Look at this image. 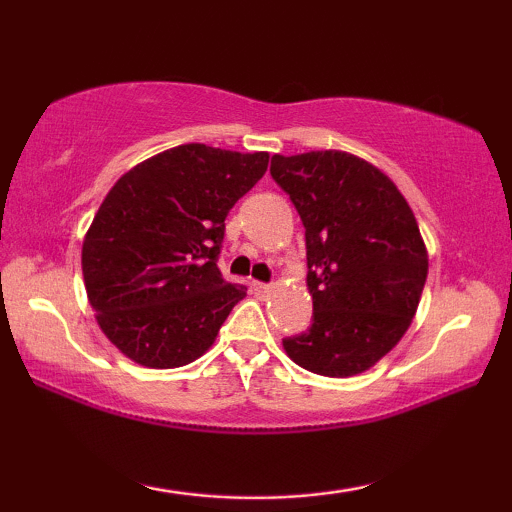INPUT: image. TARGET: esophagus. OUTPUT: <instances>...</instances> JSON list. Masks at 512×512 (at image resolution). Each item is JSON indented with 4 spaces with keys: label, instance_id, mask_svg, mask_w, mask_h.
Returning a JSON list of instances; mask_svg holds the SVG:
<instances>
[{
    "label": "esophagus",
    "instance_id": "34e87169",
    "mask_svg": "<svg viewBox=\"0 0 512 512\" xmlns=\"http://www.w3.org/2000/svg\"><path fill=\"white\" fill-rule=\"evenodd\" d=\"M251 291H254V293H268V291H270V284H265V282H251Z\"/></svg>",
    "mask_w": 512,
    "mask_h": 512
}]
</instances>
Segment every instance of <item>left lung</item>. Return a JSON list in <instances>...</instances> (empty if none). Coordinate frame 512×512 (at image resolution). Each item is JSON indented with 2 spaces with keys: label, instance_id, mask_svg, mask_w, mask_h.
<instances>
[{
  "label": "left lung",
  "instance_id": "obj_1",
  "mask_svg": "<svg viewBox=\"0 0 512 512\" xmlns=\"http://www.w3.org/2000/svg\"><path fill=\"white\" fill-rule=\"evenodd\" d=\"M270 174L305 226L312 324L284 338L300 368L359 375L391 352L415 317L429 258L394 181L342 151L272 156Z\"/></svg>",
  "mask_w": 512,
  "mask_h": 512
}]
</instances>
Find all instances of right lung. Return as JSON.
Wrapping results in <instances>:
<instances>
[{
    "label": "right lung",
    "instance_id": "add662e5",
    "mask_svg": "<svg viewBox=\"0 0 512 512\" xmlns=\"http://www.w3.org/2000/svg\"><path fill=\"white\" fill-rule=\"evenodd\" d=\"M268 158L181 144L132 167L104 198L83 240V282L97 324L128 359L186 366L247 296L216 263L226 216Z\"/></svg>",
    "mask_w": 512,
    "mask_h": 512
}]
</instances>
